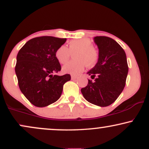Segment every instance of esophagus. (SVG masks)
Masks as SVG:
<instances>
[{
  "mask_svg": "<svg viewBox=\"0 0 149 149\" xmlns=\"http://www.w3.org/2000/svg\"><path fill=\"white\" fill-rule=\"evenodd\" d=\"M76 78H77V76H71V79H72V80L76 79Z\"/></svg>",
  "mask_w": 149,
  "mask_h": 149,
  "instance_id": "1",
  "label": "esophagus"
}]
</instances>
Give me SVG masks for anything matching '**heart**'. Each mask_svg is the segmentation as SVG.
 <instances>
[{"instance_id": "obj_1", "label": "heart", "mask_w": 149, "mask_h": 149, "mask_svg": "<svg viewBox=\"0 0 149 149\" xmlns=\"http://www.w3.org/2000/svg\"><path fill=\"white\" fill-rule=\"evenodd\" d=\"M69 47L61 45L55 52V57L61 64H65L73 54V60L70 61L63 66L62 71L65 73L77 75L81 73L86 65L88 67H94L100 58V52L89 38L74 39L69 42Z\"/></svg>"}]
</instances>
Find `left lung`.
I'll list each match as a JSON object with an SVG mask.
<instances>
[{
  "label": "left lung",
  "mask_w": 149,
  "mask_h": 149,
  "mask_svg": "<svg viewBox=\"0 0 149 149\" xmlns=\"http://www.w3.org/2000/svg\"><path fill=\"white\" fill-rule=\"evenodd\" d=\"M94 40L98 46L100 58L88 73L95 80H88L81 92L90 103L108 107L117 100L125 88L128 73L127 58L124 49L113 39L96 36Z\"/></svg>",
  "instance_id": "left-lung-1"
}]
</instances>
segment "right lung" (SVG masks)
I'll use <instances>...</instances> for the list:
<instances>
[{
  "label": "right lung",
  "instance_id": "obj_1",
  "mask_svg": "<svg viewBox=\"0 0 149 149\" xmlns=\"http://www.w3.org/2000/svg\"><path fill=\"white\" fill-rule=\"evenodd\" d=\"M66 38L40 36L31 39L19 51L15 73L24 95L37 107H47L57 101L70 74L57 76L61 71L55 52Z\"/></svg>",
  "mask_w": 149,
  "mask_h": 149
}]
</instances>
